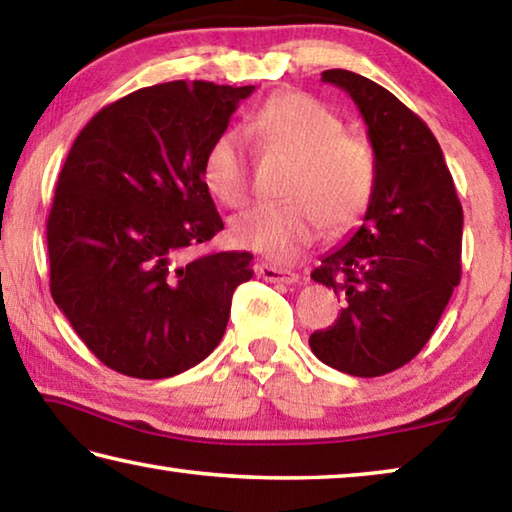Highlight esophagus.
<instances>
[{"label": "esophagus", "mask_w": 512, "mask_h": 512, "mask_svg": "<svg viewBox=\"0 0 512 512\" xmlns=\"http://www.w3.org/2000/svg\"><path fill=\"white\" fill-rule=\"evenodd\" d=\"M257 275L262 277L266 282H280V284H293L298 280V273L291 271V268H282V266H273V264H266V262H259L255 266Z\"/></svg>", "instance_id": "obj_1"}]
</instances>
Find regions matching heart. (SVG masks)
Instances as JSON below:
<instances>
[{"label": "heart", "instance_id": "b5f03b06", "mask_svg": "<svg viewBox=\"0 0 512 512\" xmlns=\"http://www.w3.org/2000/svg\"><path fill=\"white\" fill-rule=\"evenodd\" d=\"M259 149L291 158L282 205H253L230 223V239L273 262H291L320 235L352 230L375 198L377 164L370 144L345 131L339 115L302 92H280L248 119ZM201 176L216 201L248 198V153L241 135L223 131L207 146Z\"/></svg>", "mask_w": 512, "mask_h": 512}]
</instances>
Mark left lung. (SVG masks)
<instances>
[{"mask_svg":"<svg viewBox=\"0 0 512 512\" xmlns=\"http://www.w3.org/2000/svg\"><path fill=\"white\" fill-rule=\"evenodd\" d=\"M323 81L357 103L377 187L361 228L311 273L339 293L343 309L309 345L327 366L379 377L427 345L458 287L463 207L438 140L413 110L348 69H327Z\"/></svg>","mask_w":512,"mask_h":512,"instance_id":"1","label":"left lung"}]
</instances>
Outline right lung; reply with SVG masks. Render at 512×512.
I'll use <instances>...</instances> for the list:
<instances>
[{"instance_id":"add662e5","label":"right lung","mask_w":512,"mask_h":512,"mask_svg":"<svg viewBox=\"0 0 512 512\" xmlns=\"http://www.w3.org/2000/svg\"><path fill=\"white\" fill-rule=\"evenodd\" d=\"M253 90L151 85L101 108L69 149L47 219L51 298L121 375L164 379L201 363L253 277L250 253L187 259L223 230L201 164Z\"/></svg>"}]
</instances>
